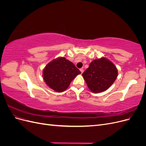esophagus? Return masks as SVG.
<instances>
[{"instance_id": "obj_1", "label": "esophagus", "mask_w": 146, "mask_h": 146, "mask_svg": "<svg viewBox=\"0 0 146 146\" xmlns=\"http://www.w3.org/2000/svg\"><path fill=\"white\" fill-rule=\"evenodd\" d=\"M80 72H81V74H82L83 72V71H84V70L83 69H80Z\"/></svg>"}]
</instances>
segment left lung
<instances>
[{"instance_id":"8db88e82","label":"left lung","mask_w":146,"mask_h":146,"mask_svg":"<svg viewBox=\"0 0 146 146\" xmlns=\"http://www.w3.org/2000/svg\"><path fill=\"white\" fill-rule=\"evenodd\" d=\"M117 75L116 66L105 57H102L92 61L82 76L90 91L99 93L108 90L116 80Z\"/></svg>"}]
</instances>
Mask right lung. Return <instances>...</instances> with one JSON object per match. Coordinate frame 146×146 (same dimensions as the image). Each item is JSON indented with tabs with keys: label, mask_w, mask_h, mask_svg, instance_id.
Instances as JSON below:
<instances>
[{
	"label": "right lung",
	"mask_w": 146,
	"mask_h": 146,
	"mask_svg": "<svg viewBox=\"0 0 146 146\" xmlns=\"http://www.w3.org/2000/svg\"><path fill=\"white\" fill-rule=\"evenodd\" d=\"M81 72L73 63L63 56L53 60L44 68L43 79L46 85L56 92H63L74 78Z\"/></svg>",
	"instance_id": "add662e5"
}]
</instances>
